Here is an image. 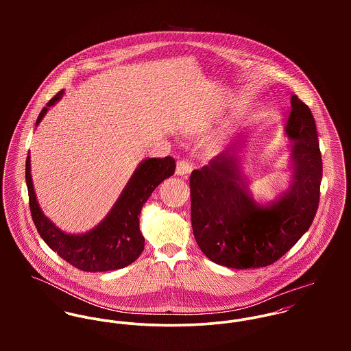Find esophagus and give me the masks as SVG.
<instances>
[{"label":"esophagus","instance_id":"esophagus-1","mask_svg":"<svg viewBox=\"0 0 351 351\" xmlns=\"http://www.w3.org/2000/svg\"><path fill=\"white\" fill-rule=\"evenodd\" d=\"M191 171H192V165H191V162H188V160H185V159H181V160L177 162V169H176V174H177V176L188 177Z\"/></svg>","mask_w":351,"mask_h":351}]
</instances>
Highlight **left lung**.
Listing matches in <instances>:
<instances>
[{"mask_svg":"<svg viewBox=\"0 0 351 351\" xmlns=\"http://www.w3.org/2000/svg\"><path fill=\"white\" fill-rule=\"evenodd\" d=\"M285 132L292 143L289 189L270 205L252 199L238 147L191 174V216L200 250L232 269L265 267L291 250L311 227L323 176L315 119L293 95Z\"/></svg>","mask_w":351,"mask_h":351,"instance_id":"obj_1","label":"left lung"}]
</instances>
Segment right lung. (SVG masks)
I'll return each instance as SVG.
<instances>
[{
  "mask_svg": "<svg viewBox=\"0 0 351 351\" xmlns=\"http://www.w3.org/2000/svg\"><path fill=\"white\" fill-rule=\"evenodd\" d=\"M56 93L38 116L40 123L49 108L59 100ZM176 160L171 156L149 158L132 174L120 197L106 217L92 231L82 235H69L47 219L36 200L31 177L29 155L25 160V181L34 223L42 239L60 258L84 271H109L128 266L145 249V238L139 230V215L155 188L174 174Z\"/></svg>",
  "mask_w": 351,
  "mask_h": 351,
  "instance_id": "add662e5",
  "label": "right lung"
}]
</instances>
